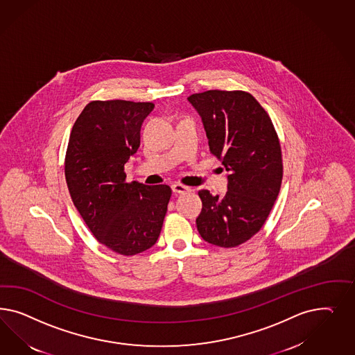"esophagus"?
<instances>
[{"label":"esophagus","mask_w":355,"mask_h":355,"mask_svg":"<svg viewBox=\"0 0 355 355\" xmlns=\"http://www.w3.org/2000/svg\"><path fill=\"white\" fill-rule=\"evenodd\" d=\"M172 190L173 193H184L190 191V189L187 186L182 184V183H173Z\"/></svg>","instance_id":"esophagus-1"}]
</instances>
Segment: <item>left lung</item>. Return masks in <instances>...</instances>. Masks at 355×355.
<instances>
[{
    "label": "left lung",
    "instance_id": "left-lung-1",
    "mask_svg": "<svg viewBox=\"0 0 355 355\" xmlns=\"http://www.w3.org/2000/svg\"><path fill=\"white\" fill-rule=\"evenodd\" d=\"M187 100L200 114L209 150L227 174L225 195L200 190L199 234L220 248L255 236L275 205L282 181L279 137L268 113L245 91L209 89Z\"/></svg>",
    "mask_w": 355,
    "mask_h": 355
}]
</instances>
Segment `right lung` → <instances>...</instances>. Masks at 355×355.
<instances>
[{"mask_svg": "<svg viewBox=\"0 0 355 355\" xmlns=\"http://www.w3.org/2000/svg\"><path fill=\"white\" fill-rule=\"evenodd\" d=\"M152 103L95 100L71 130L64 177L73 203L105 248L131 257L152 248L162 232L172 190L126 182L125 164L140 146Z\"/></svg>", "mask_w": 355, "mask_h": 355, "instance_id": "right-lung-1", "label": "right lung"}]
</instances>
